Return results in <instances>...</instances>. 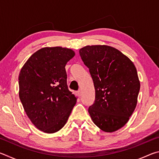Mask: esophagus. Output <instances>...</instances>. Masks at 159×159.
<instances>
[{
  "mask_svg": "<svg viewBox=\"0 0 159 159\" xmlns=\"http://www.w3.org/2000/svg\"><path fill=\"white\" fill-rule=\"evenodd\" d=\"M77 94H78V95H79V97H81V95H82V92H81V90H79L77 92Z\"/></svg>",
  "mask_w": 159,
  "mask_h": 159,
  "instance_id": "34e87169",
  "label": "esophagus"
}]
</instances>
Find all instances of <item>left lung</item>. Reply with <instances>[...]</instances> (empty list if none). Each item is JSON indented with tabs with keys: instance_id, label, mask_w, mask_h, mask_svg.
Masks as SVG:
<instances>
[{
	"instance_id": "obj_1",
	"label": "left lung",
	"mask_w": 159,
	"mask_h": 159,
	"mask_svg": "<svg viewBox=\"0 0 159 159\" xmlns=\"http://www.w3.org/2000/svg\"><path fill=\"white\" fill-rule=\"evenodd\" d=\"M89 69L95 99L88 108L93 123L107 133L124 126L135 109L140 83L134 64L108 45H87L79 50Z\"/></svg>"
}]
</instances>
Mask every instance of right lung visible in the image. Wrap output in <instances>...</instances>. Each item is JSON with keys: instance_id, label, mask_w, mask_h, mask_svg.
<instances>
[{"instance_id": "right-lung-1", "label": "right lung", "mask_w": 159, "mask_h": 159, "mask_svg": "<svg viewBox=\"0 0 159 159\" xmlns=\"http://www.w3.org/2000/svg\"><path fill=\"white\" fill-rule=\"evenodd\" d=\"M75 55L71 49L43 48L26 61L19 75V96L32 123L46 133L64 127L76 103L68 89L66 63Z\"/></svg>"}]
</instances>
